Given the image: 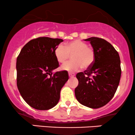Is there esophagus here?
<instances>
[{"mask_svg": "<svg viewBox=\"0 0 135 135\" xmlns=\"http://www.w3.org/2000/svg\"><path fill=\"white\" fill-rule=\"evenodd\" d=\"M69 77H70V78H72V77H74L75 75V74H74V73L69 72Z\"/></svg>", "mask_w": 135, "mask_h": 135, "instance_id": "obj_1", "label": "esophagus"}]
</instances>
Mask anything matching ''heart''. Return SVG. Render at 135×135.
Wrapping results in <instances>:
<instances>
[{
	"mask_svg": "<svg viewBox=\"0 0 135 135\" xmlns=\"http://www.w3.org/2000/svg\"><path fill=\"white\" fill-rule=\"evenodd\" d=\"M55 58L59 63H64L72 55V61L63 65L61 69L69 72H75L83 66L88 69L93 63L94 52L86 43L75 40L65 43L64 46L59 45L55 49Z\"/></svg>",
	"mask_w": 135,
	"mask_h": 135,
	"instance_id": "heart-1",
	"label": "heart"
}]
</instances>
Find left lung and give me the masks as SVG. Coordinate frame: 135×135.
Listing matches in <instances>:
<instances>
[{
  "mask_svg": "<svg viewBox=\"0 0 135 135\" xmlns=\"http://www.w3.org/2000/svg\"><path fill=\"white\" fill-rule=\"evenodd\" d=\"M94 52L93 63L84 72L76 75L78 86L75 95L80 104L91 108L104 106L111 100L118 88L120 75V60L112 45L103 38L90 37Z\"/></svg>",
  "mask_w": 135,
  "mask_h": 135,
  "instance_id": "1",
  "label": "left lung"
}]
</instances>
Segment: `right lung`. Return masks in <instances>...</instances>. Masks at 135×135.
<instances>
[{
  "mask_svg": "<svg viewBox=\"0 0 135 135\" xmlns=\"http://www.w3.org/2000/svg\"><path fill=\"white\" fill-rule=\"evenodd\" d=\"M63 41L45 37L31 40L17 58L18 89L23 100L35 109L46 110L56 106L61 88L69 80L66 71L52 72L59 66L54 51Z\"/></svg>",
  "mask_w": 135,
  "mask_h": 135,
  "instance_id": "1",
  "label": "right lung"
}]
</instances>
